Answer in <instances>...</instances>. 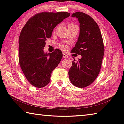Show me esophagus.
Wrapping results in <instances>:
<instances>
[{
    "instance_id": "34e87169",
    "label": "esophagus",
    "mask_w": 124,
    "mask_h": 124,
    "mask_svg": "<svg viewBox=\"0 0 124 124\" xmlns=\"http://www.w3.org/2000/svg\"><path fill=\"white\" fill-rule=\"evenodd\" d=\"M63 57L64 58H68V56L66 54L63 53Z\"/></svg>"
}]
</instances>
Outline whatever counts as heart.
Returning a JSON list of instances; mask_svg holds the SVG:
<instances>
[{
	"label": "heart",
	"instance_id": "obj_1",
	"mask_svg": "<svg viewBox=\"0 0 124 124\" xmlns=\"http://www.w3.org/2000/svg\"><path fill=\"white\" fill-rule=\"evenodd\" d=\"M60 47L61 48V49H62L63 50H65V49H67V46L65 45L60 44Z\"/></svg>",
	"mask_w": 124,
	"mask_h": 124
}]
</instances>
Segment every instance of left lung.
<instances>
[{"mask_svg":"<svg viewBox=\"0 0 124 124\" xmlns=\"http://www.w3.org/2000/svg\"><path fill=\"white\" fill-rule=\"evenodd\" d=\"M72 16L78 19L80 34L71 52L82 57L77 62L74 60L68 75L75 86L85 87L91 85L99 74L104 53L103 41L99 27L91 16L79 11Z\"/></svg>","mask_w":124,"mask_h":124,"instance_id":"obj_1","label":"left lung"}]
</instances>
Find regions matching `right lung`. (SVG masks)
Here are the masks:
<instances>
[{
	"label": "right lung",
	"mask_w": 124,
	"mask_h": 124,
	"mask_svg": "<svg viewBox=\"0 0 124 124\" xmlns=\"http://www.w3.org/2000/svg\"><path fill=\"white\" fill-rule=\"evenodd\" d=\"M70 16L67 12H40L31 17L23 27L18 42L19 63L27 80L34 87H45L50 82L52 70L62 59L60 50L45 54L43 49L54 27Z\"/></svg>",
	"instance_id": "obj_1"
}]
</instances>
